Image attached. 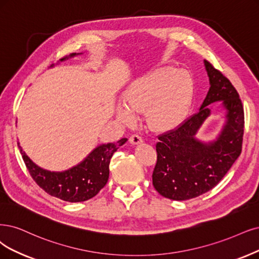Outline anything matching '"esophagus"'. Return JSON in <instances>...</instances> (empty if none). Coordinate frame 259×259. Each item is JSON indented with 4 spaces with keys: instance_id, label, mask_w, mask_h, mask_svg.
Wrapping results in <instances>:
<instances>
[{
    "instance_id": "obj_1",
    "label": "esophagus",
    "mask_w": 259,
    "mask_h": 259,
    "mask_svg": "<svg viewBox=\"0 0 259 259\" xmlns=\"http://www.w3.org/2000/svg\"><path fill=\"white\" fill-rule=\"evenodd\" d=\"M129 141H130L131 144L138 145V144H140V143L143 142V139H142V137L140 135H138V133H135V135H131L130 136Z\"/></svg>"
}]
</instances>
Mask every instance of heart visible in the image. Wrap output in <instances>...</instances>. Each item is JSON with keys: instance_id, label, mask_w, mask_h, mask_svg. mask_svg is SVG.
Listing matches in <instances>:
<instances>
[{"instance_id": "heart-1", "label": "heart", "mask_w": 259, "mask_h": 259, "mask_svg": "<svg viewBox=\"0 0 259 259\" xmlns=\"http://www.w3.org/2000/svg\"><path fill=\"white\" fill-rule=\"evenodd\" d=\"M193 83L184 70L163 67L140 76L123 95L124 107L118 116L131 121L136 114L145 111L152 129L169 130L183 121L192 98Z\"/></svg>"}]
</instances>
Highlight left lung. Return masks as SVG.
<instances>
[{
	"instance_id": "1",
	"label": "left lung",
	"mask_w": 259,
	"mask_h": 259,
	"mask_svg": "<svg viewBox=\"0 0 259 259\" xmlns=\"http://www.w3.org/2000/svg\"><path fill=\"white\" fill-rule=\"evenodd\" d=\"M210 89L199 112L174 130L158 137L157 163L152 185L159 194L186 200L214 188L240 156L244 131V112L239 94L226 76L205 61ZM222 101L227 123L218 140L205 145L195 135L209 114L210 103Z\"/></svg>"
}]
</instances>
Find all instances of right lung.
I'll use <instances>...</instances> for the list:
<instances>
[{"label":"right lung","instance_id":"right-lung-1","mask_svg":"<svg viewBox=\"0 0 259 259\" xmlns=\"http://www.w3.org/2000/svg\"><path fill=\"white\" fill-rule=\"evenodd\" d=\"M126 141L127 139H121L117 143H109L98 146L80 164L65 171H49L38 167L24 154L19 143L18 147L20 149L28 173L45 192L65 202L78 203L97 195L99 191L107 185L111 158Z\"/></svg>","mask_w":259,"mask_h":259}]
</instances>
